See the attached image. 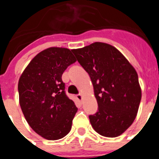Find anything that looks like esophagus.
I'll return each mask as SVG.
<instances>
[{"label": "esophagus", "mask_w": 159, "mask_h": 159, "mask_svg": "<svg viewBox=\"0 0 159 159\" xmlns=\"http://www.w3.org/2000/svg\"><path fill=\"white\" fill-rule=\"evenodd\" d=\"M76 99H78L79 101L82 100V95H81V94H78V95H76Z\"/></svg>", "instance_id": "esophagus-1"}]
</instances>
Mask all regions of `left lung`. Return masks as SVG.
<instances>
[{
  "mask_svg": "<svg viewBox=\"0 0 159 159\" xmlns=\"http://www.w3.org/2000/svg\"><path fill=\"white\" fill-rule=\"evenodd\" d=\"M72 52L93 84L98 111L90 115L94 130L105 137H117L133 123L142 92L138 74L113 46L95 42Z\"/></svg>",
  "mask_w": 159,
  "mask_h": 159,
  "instance_id": "1",
  "label": "left lung"
}]
</instances>
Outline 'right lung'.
I'll use <instances>...</instances> for the list:
<instances>
[{"label": "right lung", "mask_w": 159, "mask_h": 159, "mask_svg": "<svg viewBox=\"0 0 159 159\" xmlns=\"http://www.w3.org/2000/svg\"><path fill=\"white\" fill-rule=\"evenodd\" d=\"M72 50L49 48L31 60L18 83L20 105L32 130L48 140L71 130L78 108L67 96L62 75L76 61Z\"/></svg>", "instance_id": "obj_1"}]
</instances>
